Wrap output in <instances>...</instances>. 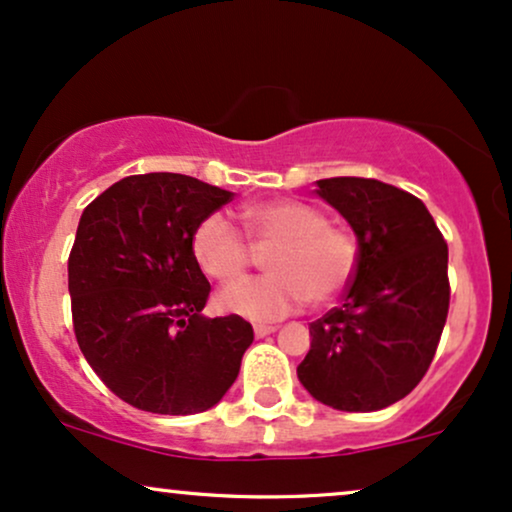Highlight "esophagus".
Listing matches in <instances>:
<instances>
[{"mask_svg": "<svg viewBox=\"0 0 512 512\" xmlns=\"http://www.w3.org/2000/svg\"><path fill=\"white\" fill-rule=\"evenodd\" d=\"M275 330H277L275 325H254V334H256V337H266V334L275 332Z\"/></svg>", "mask_w": 512, "mask_h": 512, "instance_id": "obj_1", "label": "esophagus"}]
</instances>
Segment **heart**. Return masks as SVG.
I'll return each instance as SVG.
<instances>
[{"instance_id": "heart-1", "label": "heart", "mask_w": 512, "mask_h": 512, "mask_svg": "<svg viewBox=\"0 0 512 512\" xmlns=\"http://www.w3.org/2000/svg\"><path fill=\"white\" fill-rule=\"evenodd\" d=\"M246 235L266 254L268 275L235 282L251 263L242 232L223 213H211L192 235V254L201 273L235 282L216 296L220 311L249 320H280L301 306H327L351 285L358 270L356 235L327 223L320 208L296 199L256 201L242 208Z\"/></svg>"}]
</instances>
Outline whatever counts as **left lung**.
<instances>
[{"mask_svg": "<svg viewBox=\"0 0 512 512\" xmlns=\"http://www.w3.org/2000/svg\"><path fill=\"white\" fill-rule=\"evenodd\" d=\"M358 239V270L342 306L311 323L296 368L313 399L370 413L418 387L449 315V246L418 197L370 178L318 180Z\"/></svg>", "mask_w": 512, "mask_h": 512, "instance_id": "left-lung-1", "label": "left lung"}]
</instances>
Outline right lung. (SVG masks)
Returning <instances> with one entry per match:
<instances>
[{
    "mask_svg": "<svg viewBox=\"0 0 512 512\" xmlns=\"http://www.w3.org/2000/svg\"><path fill=\"white\" fill-rule=\"evenodd\" d=\"M232 199L180 173L130 175L82 211L68 256L73 330L99 380L161 415L213 408L237 380L254 330L206 318L211 285L192 254L197 225Z\"/></svg>",
    "mask_w": 512,
    "mask_h": 512,
    "instance_id": "add662e5",
    "label": "right lung"
}]
</instances>
